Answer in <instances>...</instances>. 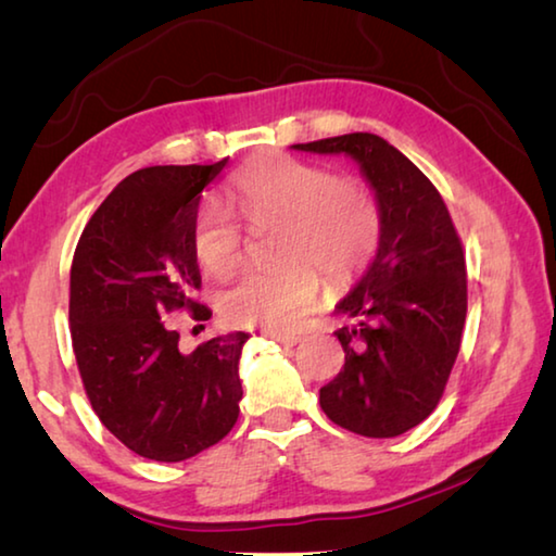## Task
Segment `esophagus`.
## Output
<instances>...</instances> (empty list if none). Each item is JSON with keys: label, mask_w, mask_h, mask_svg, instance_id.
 I'll use <instances>...</instances> for the list:
<instances>
[{"label": "esophagus", "mask_w": 556, "mask_h": 556, "mask_svg": "<svg viewBox=\"0 0 556 556\" xmlns=\"http://www.w3.org/2000/svg\"><path fill=\"white\" fill-rule=\"evenodd\" d=\"M273 342H278V344H283V346H295L298 342H300V337L298 334H280V332H270L268 334Z\"/></svg>", "instance_id": "obj_1"}]
</instances>
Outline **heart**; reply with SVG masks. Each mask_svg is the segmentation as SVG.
<instances>
[{
	"mask_svg": "<svg viewBox=\"0 0 556 556\" xmlns=\"http://www.w3.org/2000/svg\"><path fill=\"white\" fill-rule=\"evenodd\" d=\"M229 198L251 222H283L278 268L249 270L219 300L227 323L288 332L305 323L323 278L344 288L371 266L383 212L364 180L327 165L261 155L233 175ZM192 251L204 270L227 276L243 258L241 227L227 204L204 200L192 222Z\"/></svg>",
	"mask_w": 556,
	"mask_h": 556,
	"instance_id": "obj_1",
	"label": "heart"
}]
</instances>
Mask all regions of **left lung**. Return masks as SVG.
I'll use <instances>...</instances> for the list:
<instances>
[{
  "label": "left lung",
  "mask_w": 556,
  "mask_h": 556,
  "mask_svg": "<svg viewBox=\"0 0 556 556\" xmlns=\"http://www.w3.org/2000/svg\"><path fill=\"white\" fill-rule=\"evenodd\" d=\"M358 163L383 212L378 251L337 313L344 368L319 405L349 432L386 440L430 415L450 381L466 319V261L450 210L430 178L376 134L295 143Z\"/></svg>",
  "instance_id": "8db88e82"
}]
</instances>
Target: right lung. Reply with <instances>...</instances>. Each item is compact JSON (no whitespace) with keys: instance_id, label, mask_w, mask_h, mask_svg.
Wrapping results in <instances>:
<instances>
[{"instance_id":"add662e5","label":"right lung","mask_w":556,"mask_h":556,"mask_svg":"<svg viewBox=\"0 0 556 556\" xmlns=\"http://www.w3.org/2000/svg\"><path fill=\"white\" fill-rule=\"evenodd\" d=\"M212 165H153L106 194L77 241L71 268V337L85 393L102 425L143 459L185 462L231 432L239 417V358L247 332L212 337L192 354L168 327L192 319L200 266L192 222Z\"/></svg>"}]
</instances>
